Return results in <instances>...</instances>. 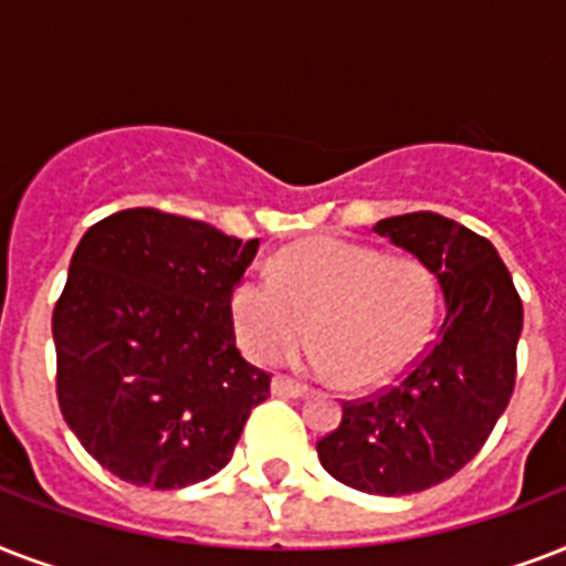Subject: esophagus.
I'll list each match as a JSON object with an SVG mask.
<instances>
[{
  "instance_id": "34e87169",
  "label": "esophagus",
  "mask_w": 566,
  "mask_h": 566,
  "mask_svg": "<svg viewBox=\"0 0 566 566\" xmlns=\"http://www.w3.org/2000/svg\"><path fill=\"white\" fill-rule=\"evenodd\" d=\"M273 394L275 396H293V399H300V396L308 394V387L300 385V381H293V378L275 376L273 378Z\"/></svg>"
}]
</instances>
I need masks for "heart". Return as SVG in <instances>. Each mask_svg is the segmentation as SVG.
I'll return each mask as SVG.
<instances>
[{
	"label": "heart",
	"instance_id": "1",
	"mask_svg": "<svg viewBox=\"0 0 566 566\" xmlns=\"http://www.w3.org/2000/svg\"><path fill=\"white\" fill-rule=\"evenodd\" d=\"M434 282L413 258L364 243L314 238L249 270L231 293L240 346L258 364L282 361L308 337V364L373 385L411 355L429 326Z\"/></svg>",
	"mask_w": 566,
	"mask_h": 566
}]
</instances>
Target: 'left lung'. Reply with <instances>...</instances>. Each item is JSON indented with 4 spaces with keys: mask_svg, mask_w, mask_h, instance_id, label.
I'll return each instance as SVG.
<instances>
[{
    "mask_svg": "<svg viewBox=\"0 0 566 566\" xmlns=\"http://www.w3.org/2000/svg\"><path fill=\"white\" fill-rule=\"evenodd\" d=\"M373 231L434 273L447 308L438 337L396 385L344 402L317 455L355 491L408 496L455 475L509 408L523 302L491 240L461 222L417 211Z\"/></svg>",
    "mask_w": 566,
    "mask_h": 566,
    "instance_id": "8db88e82",
    "label": "left lung"
}]
</instances>
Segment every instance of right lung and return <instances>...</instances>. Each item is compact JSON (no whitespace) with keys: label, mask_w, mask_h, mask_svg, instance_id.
<instances>
[{"label":"right lung","mask_w":566,"mask_h":566,"mask_svg":"<svg viewBox=\"0 0 566 566\" xmlns=\"http://www.w3.org/2000/svg\"><path fill=\"white\" fill-rule=\"evenodd\" d=\"M258 238L128 208L84 231L52 314L57 405L123 482L176 491L229 464L270 376L234 344L231 293Z\"/></svg>","instance_id":"add662e5"}]
</instances>
